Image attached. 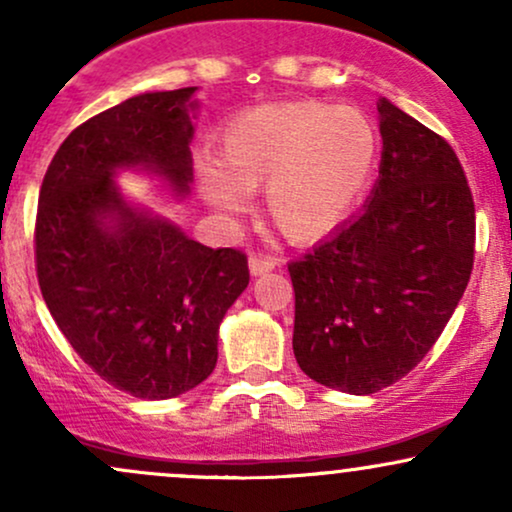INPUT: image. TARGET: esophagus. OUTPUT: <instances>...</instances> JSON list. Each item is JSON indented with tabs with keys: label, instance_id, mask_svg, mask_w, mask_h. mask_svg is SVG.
Instances as JSON below:
<instances>
[{
	"label": "esophagus",
	"instance_id": "esophagus-1",
	"mask_svg": "<svg viewBox=\"0 0 512 512\" xmlns=\"http://www.w3.org/2000/svg\"><path fill=\"white\" fill-rule=\"evenodd\" d=\"M248 267H250L252 276H262V274L272 272V269L276 267V260H274V257H267V255H250Z\"/></svg>",
	"mask_w": 512,
	"mask_h": 512
}]
</instances>
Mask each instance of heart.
<instances>
[{
  "instance_id": "1",
  "label": "heart",
  "mask_w": 512,
  "mask_h": 512,
  "mask_svg": "<svg viewBox=\"0 0 512 512\" xmlns=\"http://www.w3.org/2000/svg\"><path fill=\"white\" fill-rule=\"evenodd\" d=\"M380 134L356 108L291 101L243 110L221 129L216 158L197 163L199 197L223 219L248 209L264 187V211L296 245H313L351 219L378 168Z\"/></svg>"
}]
</instances>
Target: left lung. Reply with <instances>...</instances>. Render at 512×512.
<instances>
[{
    "label": "left lung",
    "instance_id": "8db88e82",
    "mask_svg": "<svg viewBox=\"0 0 512 512\" xmlns=\"http://www.w3.org/2000/svg\"><path fill=\"white\" fill-rule=\"evenodd\" d=\"M383 156L363 211L289 264L293 354L315 383L373 395L436 344L474 264V199L455 151L378 101Z\"/></svg>",
    "mask_w": 512,
    "mask_h": 512
}]
</instances>
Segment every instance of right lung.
Listing matches in <instances>:
<instances>
[{
    "label": "right lung",
    "instance_id": "add662e5",
    "mask_svg": "<svg viewBox=\"0 0 512 512\" xmlns=\"http://www.w3.org/2000/svg\"><path fill=\"white\" fill-rule=\"evenodd\" d=\"M197 86L149 91L91 117L64 139L38 199V284L67 342L139 399H168L209 378L219 325L248 289L243 252L211 250L132 202L117 175L190 195Z\"/></svg>",
    "mask_w": 512,
    "mask_h": 512
}]
</instances>
